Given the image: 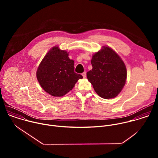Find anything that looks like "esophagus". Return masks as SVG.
<instances>
[{
	"label": "esophagus",
	"instance_id": "1",
	"mask_svg": "<svg viewBox=\"0 0 158 158\" xmlns=\"http://www.w3.org/2000/svg\"><path fill=\"white\" fill-rule=\"evenodd\" d=\"M82 76H83V77H86V72H84V73L82 74Z\"/></svg>",
	"mask_w": 158,
	"mask_h": 158
}]
</instances>
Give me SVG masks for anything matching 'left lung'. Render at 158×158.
<instances>
[{
    "label": "left lung",
    "mask_w": 158,
    "mask_h": 158,
    "mask_svg": "<svg viewBox=\"0 0 158 158\" xmlns=\"http://www.w3.org/2000/svg\"><path fill=\"white\" fill-rule=\"evenodd\" d=\"M93 69L87 73L88 81L102 98H114L120 93L127 79L126 67L121 57L110 47L103 46L93 55Z\"/></svg>",
    "instance_id": "left-lung-1"
}]
</instances>
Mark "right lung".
Listing matches in <instances>:
<instances>
[{
    "mask_svg": "<svg viewBox=\"0 0 158 158\" xmlns=\"http://www.w3.org/2000/svg\"><path fill=\"white\" fill-rule=\"evenodd\" d=\"M74 61L69 52L58 46L52 48L37 67L36 77L45 91L54 97H62L73 89L81 74L74 73Z\"/></svg>",
    "mask_w": 158,
    "mask_h": 158,
    "instance_id": "1",
    "label": "right lung"
}]
</instances>
